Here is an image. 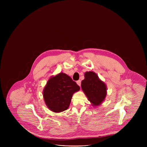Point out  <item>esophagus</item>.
<instances>
[{
    "instance_id": "esophagus-1",
    "label": "esophagus",
    "mask_w": 147,
    "mask_h": 147,
    "mask_svg": "<svg viewBox=\"0 0 147 147\" xmlns=\"http://www.w3.org/2000/svg\"><path fill=\"white\" fill-rule=\"evenodd\" d=\"M77 84H78L79 86H80V85H81V81H80V80H78V81H77Z\"/></svg>"
}]
</instances>
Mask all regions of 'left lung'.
Masks as SVG:
<instances>
[{
    "label": "left lung",
    "instance_id": "8db88e82",
    "mask_svg": "<svg viewBox=\"0 0 147 147\" xmlns=\"http://www.w3.org/2000/svg\"><path fill=\"white\" fill-rule=\"evenodd\" d=\"M82 81V89L91 105L96 107L102 104L107 95V86L92 71H86Z\"/></svg>",
    "mask_w": 147,
    "mask_h": 147
}]
</instances>
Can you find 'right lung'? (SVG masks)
<instances>
[{"instance_id": "obj_1", "label": "right lung", "mask_w": 147, "mask_h": 147, "mask_svg": "<svg viewBox=\"0 0 147 147\" xmlns=\"http://www.w3.org/2000/svg\"><path fill=\"white\" fill-rule=\"evenodd\" d=\"M80 87L67 74L62 72L49 79L43 90L45 104L52 112L59 113L67 110L73 95Z\"/></svg>"}]
</instances>
